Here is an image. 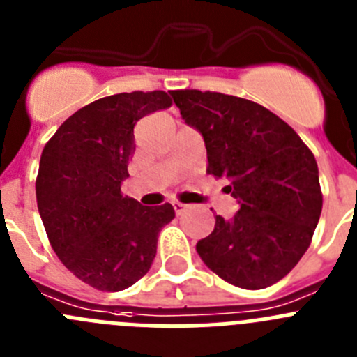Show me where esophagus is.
<instances>
[{
    "instance_id": "34e87169",
    "label": "esophagus",
    "mask_w": 357,
    "mask_h": 357,
    "mask_svg": "<svg viewBox=\"0 0 357 357\" xmlns=\"http://www.w3.org/2000/svg\"><path fill=\"white\" fill-rule=\"evenodd\" d=\"M188 207H189V205L181 204V202H173V208H175L176 214H182L184 211H188Z\"/></svg>"
}]
</instances>
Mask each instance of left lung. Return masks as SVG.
Returning a JSON list of instances; mask_svg holds the SVG:
<instances>
[{"label": "left lung", "instance_id": "left-lung-1", "mask_svg": "<svg viewBox=\"0 0 357 357\" xmlns=\"http://www.w3.org/2000/svg\"><path fill=\"white\" fill-rule=\"evenodd\" d=\"M172 97L204 136L207 173L223 178V191L241 205L231 219L215 215L196 251L231 285H274L306 253L319 223L315 155L289 123L253 100L200 90H173Z\"/></svg>", "mask_w": 357, "mask_h": 357}]
</instances>
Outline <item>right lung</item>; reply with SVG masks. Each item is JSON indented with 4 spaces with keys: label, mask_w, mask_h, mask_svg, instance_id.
<instances>
[{
    "label": "right lung",
    "mask_w": 357,
    "mask_h": 357,
    "mask_svg": "<svg viewBox=\"0 0 357 357\" xmlns=\"http://www.w3.org/2000/svg\"><path fill=\"white\" fill-rule=\"evenodd\" d=\"M172 104L162 90L102 97L68 116L42 150L35 189L45 234L61 264L93 289L119 292L142 280L175 218L169 204L145 207L120 189L136 122Z\"/></svg>",
    "instance_id": "right-lung-1"
}]
</instances>
